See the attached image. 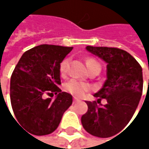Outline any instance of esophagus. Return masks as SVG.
<instances>
[{
  "mask_svg": "<svg viewBox=\"0 0 149 149\" xmlns=\"http://www.w3.org/2000/svg\"><path fill=\"white\" fill-rule=\"evenodd\" d=\"M79 101V99H77V98H76V97H74V99H73V103L74 104H76V103H77Z\"/></svg>",
  "mask_w": 149,
  "mask_h": 149,
  "instance_id": "esophagus-1",
  "label": "esophagus"
}]
</instances>
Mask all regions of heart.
<instances>
[{
  "label": "heart",
  "mask_w": 149,
  "mask_h": 149,
  "mask_svg": "<svg viewBox=\"0 0 149 149\" xmlns=\"http://www.w3.org/2000/svg\"><path fill=\"white\" fill-rule=\"evenodd\" d=\"M86 65L89 69V71H92L95 69H98L101 70V65L100 64L92 58H87L85 60ZM68 68H69V59L65 58L64 59L60 65H59V72L61 76H65L67 72H68ZM64 89L65 91H67L68 93L72 94V96L77 97H80L83 95H84V93H86L87 91H89L91 87L89 84L84 83V82H81L76 79H71L68 82H66L65 84Z\"/></svg>",
  "instance_id": "b5f03b06"
}]
</instances>
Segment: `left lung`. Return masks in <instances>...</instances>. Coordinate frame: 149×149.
Here are the masks:
<instances>
[{
    "mask_svg": "<svg viewBox=\"0 0 149 149\" xmlns=\"http://www.w3.org/2000/svg\"><path fill=\"white\" fill-rule=\"evenodd\" d=\"M86 50L107 63V79L94 94L97 102H86L88 110L81 117L82 125L94 136L110 137L122 131L134 116L142 93V69L124 50L90 45ZM102 99L107 104H101Z\"/></svg>",
    "mask_w": 149,
    "mask_h": 149,
    "instance_id": "1",
    "label": "left lung"
}]
</instances>
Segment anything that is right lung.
Returning <instances> with one entry per match:
<instances>
[{"mask_svg":"<svg viewBox=\"0 0 149 149\" xmlns=\"http://www.w3.org/2000/svg\"><path fill=\"white\" fill-rule=\"evenodd\" d=\"M72 47L40 45L23 53L10 80V100L18 124L34 135L52 133L72 104L59 89V65ZM55 94L54 100L45 95Z\"/></svg>","mask_w":149,"mask_h":149,"instance_id":"obj_1","label":"right lung"}]
</instances>
